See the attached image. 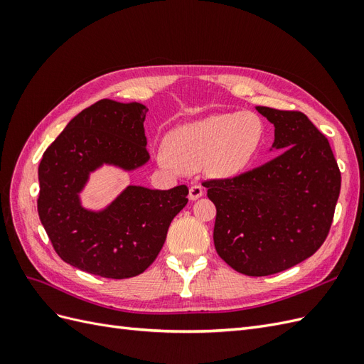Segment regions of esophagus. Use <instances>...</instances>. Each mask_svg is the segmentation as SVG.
Returning a JSON list of instances; mask_svg holds the SVG:
<instances>
[{
    "instance_id": "1",
    "label": "esophagus",
    "mask_w": 364,
    "mask_h": 364,
    "mask_svg": "<svg viewBox=\"0 0 364 364\" xmlns=\"http://www.w3.org/2000/svg\"><path fill=\"white\" fill-rule=\"evenodd\" d=\"M203 194H205L203 186H200V185H193L191 188H190L188 197H190V200H197V199H200V197H202Z\"/></svg>"
}]
</instances>
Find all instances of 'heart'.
Listing matches in <instances>:
<instances>
[{
	"mask_svg": "<svg viewBox=\"0 0 364 364\" xmlns=\"http://www.w3.org/2000/svg\"><path fill=\"white\" fill-rule=\"evenodd\" d=\"M266 139V124L255 112L214 114L173 129L158 162L165 168L202 170L213 179H226L247 170Z\"/></svg>",
	"mask_w": 364,
	"mask_h": 364,
	"instance_id": "obj_1",
	"label": "heart"
}]
</instances>
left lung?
Instances as JSON below:
<instances>
[{
  "label": "left lung",
  "mask_w": 364,
  "mask_h": 364,
  "mask_svg": "<svg viewBox=\"0 0 364 364\" xmlns=\"http://www.w3.org/2000/svg\"><path fill=\"white\" fill-rule=\"evenodd\" d=\"M274 127L279 156L232 179L209 181L217 208L214 246L247 277L287 270L323 245L340 194V171L328 139L302 112L257 106Z\"/></svg>",
  "instance_id": "8db88e82"
}]
</instances>
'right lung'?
<instances>
[{"label":"right lung","mask_w":364,"mask_h":364,"mask_svg":"<svg viewBox=\"0 0 364 364\" xmlns=\"http://www.w3.org/2000/svg\"><path fill=\"white\" fill-rule=\"evenodd\" d=\"M146 112L147 106L136 102H97L70 121L39 164L38 213L54 250L97 277L124 279L144 272L188 202L185 185H127L103 208L83 205L92 173L103 167L132 173L149 162Z\"/></svg>","instance_id":"1"}]
</instances>
